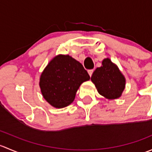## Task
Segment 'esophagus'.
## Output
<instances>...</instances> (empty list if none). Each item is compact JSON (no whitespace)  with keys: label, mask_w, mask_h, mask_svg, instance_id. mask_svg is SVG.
I'll list each match as a JSON object with an SVG mask.
<instances>
[{"label":"esophagus","mask_w":152,"mask_h":152,"mask_svg":"<svg viewBox=\"0 0 152 152\" xmlns=\"http://www.w3.org/2000/svg\"><path fill=\"white\" fill-rule=\"evenodd\" d=\"M93 73V70H88V73H89V75H90V76H92Z\"/></svg>","instance_id":"34e87169"}]
</instances>
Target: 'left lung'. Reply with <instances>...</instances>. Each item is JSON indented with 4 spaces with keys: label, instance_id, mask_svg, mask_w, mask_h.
I'll use <instances>...</instances> for the list:
<instances>
[{
    "label": "left lung",
    "instance_id": "8db88e82",
    "mask_svg": "<svg viewBox=\"0 0 152 152\" xmlns=\"http://www.w3.org/2000/svg\"><path fill=\"white\" fill-rule=\"evenodd\" d=\"M91 80L99 94L108 99H118L125 88L124 75L109 58L104 59L102 66L93 72Z\"/></svg>",
    "mask_w": 152,
    "mask_h": 152
}]
</instances>
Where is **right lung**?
I'll use <instances>...</instances> for the list:
<instances>
[{
    "label": "right lung",
    "mask_w": 152,
    "mask_h": 152,
    "mask_svg": "<svg viewBox=\"0 0 152 152\" xmlns=\"http://www.w3.org/2000/svg\"><path fill=\"white\" fill-rule=\"evenodd\" d=\"M90 79L83 65L69 55L59 54L51 59L39 79L44 99L56 108H63L74 101L84 82Z\"/></svg>",
    "instance_id": "obj_1"
}]
</instances>
